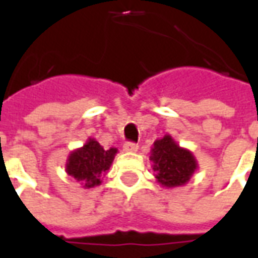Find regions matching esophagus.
Listing matches in <instances>:
<instances>
[{
  "label": "esophagus",
  "mask_w": 258,
  "mask_h": 258,
  "mask_svg": "<svg viewBox=\"0 0 258 258\" xmlns=\"http://www.w3.org/2000/svg\"><path fill=\"white\" fill-rule=\"evenodd\" d=\"M124 151L127 152H135L138 149V144H135V142H131V141H127L125 144L123 145Z\"/></svg>",
  "instance_id": "obj_1"
}]
</instances>
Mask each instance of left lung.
I'll return each instance as SVG.
<instances>
[{"mask_svg":"<svg viewBox=\"0 0 258 258\" xmlns=\"http://www.w3.org/2000/svg\"><path fill=\"white\" fill-rule=\"evenodd\" d=\"M151 160L156 178L164 186H179L189 181L196 170V160L192 153L179 148L170 135L155 142Z\"/></svg>","mask_w":258,"mask_h":258,"instance_id":"left-lung-1","label":"left lung"}]
</instances>
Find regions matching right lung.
Segmentation results:
<instances>
[{
    "label": "right lung",
    "mask_w": 258,
    "mask_h": 258,
    "mask_svg": "<svg viewBox=\"0 0 258 258\" xmlns=\"http://www.w3.org/2000/svg\"><path fill=\"white\" fill-rule=\"evenodd\" d=\"M116 153V148L105 151L95 140H88L81 149L69 156L68 174L77 181H83L87 188L99 185L102 175L109 170Z\"/></svg>",
    "instance_id": "1"
}]
</instances>
